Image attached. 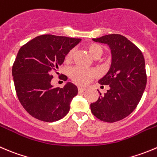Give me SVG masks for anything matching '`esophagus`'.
<instances>
[{
    "label": "esophagus",
    "mask_w": 157,
    "mask_h": 157,
    "mask_svg": "<svg viewBox=\"0 0 157 157\" xmlns=\"http://www.w3.org/2000/svg\"><path fill=\"white\" fill-rule=\"evenodd\" d=\"M85 90H86V88L82 87V86H78L79 93H82V92H83V91H85Z\"/></svg>",
    "instance_id": "obj_1"
}]
</instances>
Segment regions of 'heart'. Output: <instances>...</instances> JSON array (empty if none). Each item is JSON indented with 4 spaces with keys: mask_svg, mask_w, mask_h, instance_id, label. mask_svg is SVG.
I'll list each match as a JSON object with an SVG mask.
<instances>
[{
    "mask_svg": "<svg viewBox=\"0 0 157 157\" xmlns=\"http://www.w3.org/2000/svg\"><path fill=\"white\" fill-rule=\"evenodd\" d=\"M87 50L94 58L98 59L103 54V49L101 46L96 44H91L87 46ZM74 50L71 49L66 55V60L69 61L74 57ZM70 77L73 80L79 84H87L94 78L99 75L98 71L94 69H87L82 67H74L69 71Z\"/></svg>",
    "mask_w": 157,
    "mask_h": 157,
    "instance_id": "heart-1",
    "label": "heart"
}]
</instances>
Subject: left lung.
Returning <instances> with one entry per match:
<instances>
[{"mask_svg": "<svg viewBox=\"0 0 157 157\" xmlns=\"http://www.w3.org/2000/svg\"><path fill=\"white\" fill-rule=\"evenodd\" d=\"M92 40L109 46L111 64L108 72L98 80L100 84L109 85V90L91 103V112L102 121L117 122L134 110L145 90L144 55L122 35L108 34Z\"/></svg>", "mask_w": 157, "mask_h": 157, "instance_id": "obj_1", "label": "left lung"}]
</instances>
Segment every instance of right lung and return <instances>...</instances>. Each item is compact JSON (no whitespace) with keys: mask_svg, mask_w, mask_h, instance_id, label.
Masks as SVG:
<instances>
[{"mask_svg":"<svg viewBox=\"0 0 157 157\" xmlns=\"http://www.w3.org/2000/svg\"><path fill=\"white\" fill-rule=\"evenodd\" d=\"M81 39L46 34L38 36L19 50L12 67L18 100L29 114L44 122H54L67 114L77 86L67 82L63 88L51 85L53 72Z\"/></svg>","mask_w":157,"mask_h":157,"instance_id":"add662e5","label":"right lung"}]
</instances>
